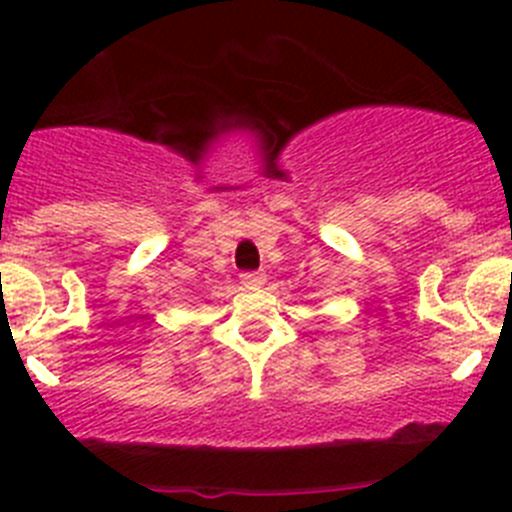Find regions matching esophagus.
<instances>
[{
	"label": "esophagus",
	"instance_id": "1",
	"mask_svg": "<svg viewBox=\"0 0 512 512\" xmlns=\"http://www.w3.org/2000/svg\"><path fill=\"white\" fill-rule=\"evenodd\" d=\"M266 277L261 274V271H246V274H241V284L243 287H264Z\"/></svg>",
	"mask_w": 512,
	"mask_h": 512
}]
</instances>
